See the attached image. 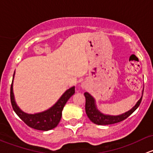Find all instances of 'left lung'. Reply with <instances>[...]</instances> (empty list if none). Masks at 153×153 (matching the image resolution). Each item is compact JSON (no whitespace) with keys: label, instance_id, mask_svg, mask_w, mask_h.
<instances>
[{"label":"left lung","instance_id":"obj_1","mask_svg":"<svg viewBox=\"0 0 153 153\" xmlns=\"http://www.w3.org/2000/svg\"><path fill=\"white\" fill-rule=\"evenodd\" d=\"M86 98V104H85V109L86 113L87 115L88 118H89L92 122L94 124L98 125H109L116 124V123L121 122L127 118L133 112H135V109L138 107L142 100V96L140 98L139 101L137 102L135 106L132 108L129 111L125 112L122 115H117V116H112V115H106L104 114L101 113L98 109H96V106L95 104V100L94 98L89 95L88 92L84 93Z\"/></svg>","mask_w":153,"mask_h":153}]
</instances>
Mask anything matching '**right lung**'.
<instances>
[{"mask_svg":"<svg viewBox=\"0 0 153 153\" xmlns=\"http://www.w3.org/2000/svg\"><path fill=\"white\" fill-rule=\"evenodd\" d=\"M12 82L10 88V100L14 111L27 126L32 129H38V130L47 131L56 127L57 125L61 121L62 110L66 103L75 93V86H72L63 94V95L57 101L56 104L52 106L50 109L43 112H40V113L29 115V114L24 113V112H22L15 104L13 90H12Z\"/></svg>","mask_w":153,"mask_h":153,"instance_id":"right-lung-1","label":"right lung"}]
</instances>
